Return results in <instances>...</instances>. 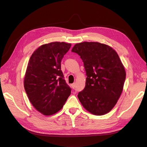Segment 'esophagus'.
Masks as SVG:
<instances>
[{"label":"esophagus","instance_id":"obj_1","mask_svg":"<svg viewBox=\"0 0 147 147\" xmlns=\"http://www.w3.org/2000/svg\"><path fill=\"white\" fill-rule=\"evenodd\" d=\"M71 86H72V88L73 89H75V83L72 84V85H71Z\"/></svg>","mask_w":147,"mask_h":147}]
</instances>
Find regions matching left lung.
I'll return each instance as SVG.
<instances>
[{
    "mask_svg": "<svg viewBox=\"0 0 147 147\" xmlns=\"http://www.w3.org/2000/svg\"><path fill=\"white\" fill-rule=\"evenodd\" d=\"M72 51L80 56L87 76L85 87L78 92V99L93 115L107 113L121 96L126 79L117 53L105 44L88 42L75 45Z\"/></svg>",
    "mask_w": 147,
    "mask_h": 147,
    "instance_id": "1",
    "label": "left lung"
}]
</instances>
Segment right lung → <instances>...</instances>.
<instances>
[{
  "mask_svg": "<svg viewBox=\"0 0 147 147\" xmlns=\"http://www.w3.org/2000/svg\"><path fill=\"white\" fill-rule=\"evenodd\" d=\"M71 47L51 42L38 48L30 56L24 80L26 94L34 108L46 116L59 111L70 95L61 69V61Z\"/></svg>",
  "mask_w": 147,
  "mask_h": 147,
  "instance_id": "obj_1",
  "label": "right lung"
}]
</instances>
